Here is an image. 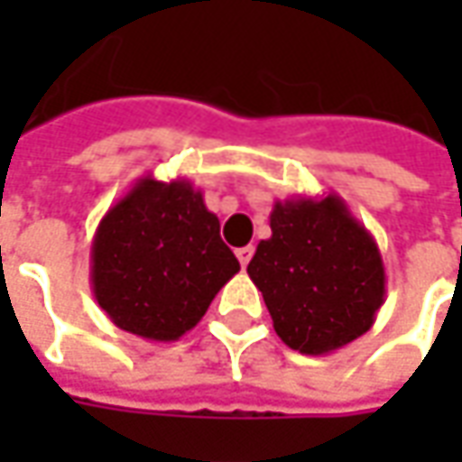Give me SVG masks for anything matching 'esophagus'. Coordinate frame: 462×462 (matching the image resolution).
<instances>
[{"instance_id":"esophagus-1","label":"esophagus","mask_w":462,"mask_h":462,"mask_svg":"<svg viewBox=\"0 0 462 462\" xmlns=\"http://www.w3.org/2000/svg\"><path fill=\"white\" fill-rule=\"evenodd\" d=\"M252 254H254V246H239V249H236V257H239L241 267H246V264H249Z\"/></svg>"}]
</instances>
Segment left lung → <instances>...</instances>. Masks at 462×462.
Here are the masks:
<instances>
[{
    "instance_id": "8db88e82",
    "label": "left lung",
    "mask_w": 462,
    "mask_h": 462,
    "mask_svg": "<svg viewBox=\"0 0 462 462\" xmlns=\"http://www.w3.org/2000/svg\"><path fill=\"white\" fill-rule=\"evenodd\" d=\"M270 228L246 273L277 337L300 355H328L370 331L385 300V267L345 200L337 192L277 200Z\"/></svg>"
}]
</instances>
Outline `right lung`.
Masks as SVG:
<instances>
[{"label":"right lung","instance_id":"1","mask_svg":"<svg viewBox=\"0 0 462 462\" xmlns=\"http://www.w3.org/2000/svg\"><path fill=\"white\" fill-rule=\"evenodd\" d=\"M236 273L218 216L185 177L135 180L92 239L95 300L117 328L149 342H177L198 327Z\"/></svg>","mask_w":462,"mask_h":462}]
</instances>
